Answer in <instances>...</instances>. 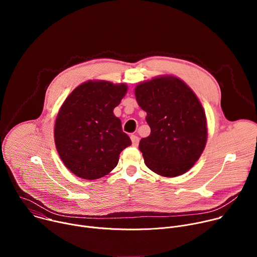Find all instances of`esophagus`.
I'll return each mask as SVG.
<instances>
[{
    "mask_svg": "<svg viewBox=\"0 0 257 257\" xmlns=\"http://www.w3.org/2000/svg\"><path fill=\"white\" fill-rule=\"evenodd\" d=\"M130 138H131L132 144H133L134 146H137L138 143H139V137H138L137 135H135V134H131V135H130Z\"/></svg>",
    "mask_w": 257,
    "mask_h": 257,
    "instance_id": "obj_1",
    "label": "esophagus"
}]
</instances>
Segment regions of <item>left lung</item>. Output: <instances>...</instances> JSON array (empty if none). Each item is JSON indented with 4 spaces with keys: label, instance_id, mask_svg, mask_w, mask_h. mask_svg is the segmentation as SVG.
I'll use <instances>...</instances> for the list:
<instances>
[{
    "label": "left lung",
    "instance_id": "1",
    "mask_svg": "<svg viewBox=\"0 0 257 257\" xmlns=\"http://www.w3.org/2000/svg\"><path fill=\"white\" fill-rule=\"evenodd\" d=\"M135 96L151 127L139 142L145 165L164 177L186 173L207 138L205 113L194 92L179 78L162 76L138 84Z\"/></svg>",
    "mask_w": 257,
    "mask_h": 257
}]
</instances>
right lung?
I'll use <instances>...</instances> for the list:
<instances>
[{"label": "right lung", "instance_id": "1", "mask_svg": "<svg viewBox=\"0 0 257 257\" xmlns=\"http://www.w3.org/2000/svg\"><path fill=\"white\" fill-rule=\"evenodd\" d=\"M127 85L87 81L73 90L55 124V143L64 165L76 176L93 180L111 172L131 145L113 111Z\"/></svg>", "mask_w": 257, "mask_h": 257}]
</instances>
